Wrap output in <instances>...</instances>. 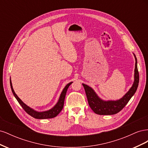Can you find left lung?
<instances>
[{"mask_svg":"<svg viewBox=\"0 0 148 148\" xmlns=\"http://www.w3.org/2000/svg\"><path fill=\"white\" fill-rule=\"evenodd\" d=\"M134 54V53H133ZM135 81L133 86L125 95L117 101H103L97 96L93 89L85 84H82L86 92L89 106L96 114L99 115H114L117 114L122 110L127 105L130 99L136 91L139 83V73L137 66V59L135 55Z\"/></svg>","mask_w":148,"mask_h":148,"instance_id":"obj_1","label":"left lung"}]
</instances>
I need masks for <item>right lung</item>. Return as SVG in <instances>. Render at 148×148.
Instances as JSON below:
<instances>
[{"label":"right lung","instance_id":"add662e5","mask_svg":"<svg viewBox=\"0 0 148 148\" xmlns=\"http://www.w3.org/2000/svg\"><path fill=\"white\" fill-rule=\"evenodd\" d=\"M10 86H11V89H12V91L13 94V95H14V96L15 97L16 100L18 101V102L19 104L21 105V106L23 107V109L25 110L26 112L28 114H29V115H31V117H33L35 119H52V118L55 117L60 112L61 110H62V109H63L64 104L65 97V95H66L67 89H68L70 85L73 82H70V83H69V84H67L66 85V86L64 88V89H63V91H62V92L61 93L59 101H58L56 105L54 107H53V108H52L51 109L49 110H47V111L41 112H39L36 111V110H33V109L30 108V107H28V106H26L25 104V103L23 101H22L15 94L14 90H13V87H12L11 80L10 81Z\"/></svg>","mask_w":148,"mask_h":148}]
</instances>
